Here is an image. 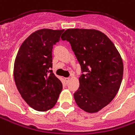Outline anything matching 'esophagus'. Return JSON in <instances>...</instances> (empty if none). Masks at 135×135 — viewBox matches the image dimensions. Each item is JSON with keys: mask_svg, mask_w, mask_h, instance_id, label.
<instances>
[{"mask_svg": "<svg viewBox=\"0 0 135 135\" xmlns=\"http://www.w3.org/2000/svg\"><path fill=\"white\" fill-rule=\"evenodd\" d=\"M64 80H65V82H66V83L67 84L68 83H69V80H70V78H69V77H66V78H64Z\"/></svg>", "mask_w": 135, "mask_h": 135, "instance_id": "esophagus-1", "label": "esophagus"}]
</instances>
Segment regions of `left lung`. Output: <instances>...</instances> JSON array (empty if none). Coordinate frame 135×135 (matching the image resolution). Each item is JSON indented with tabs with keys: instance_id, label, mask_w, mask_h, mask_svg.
I'll return each mask as SVG.
<instances>
[{
	"instance_id": "obj_1",
	"label": "left lung",
	"mask_w": 135,
	"mask_h": 135,
	"mask_svg": "<svg viewBox=\"0 0 135 135\" xmlns=\"http://www.w3.org/2000/svg\"><path fill=\"white\" fill-rule=\"evenodd\" d=\"M61 38L70 43L83 73L74 100L85 112L97 113L119 90L123 73L120 54L106 35L94 29H67Z\"/></svg>"
}]
</instances>
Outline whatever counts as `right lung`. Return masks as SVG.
<instances>
[{"mask_svg": "<svg viewBox=\"0 0 135 135\" xmlns=\"http://www.w3.org/2000/svg\"><path fill=\"white\" fill-rule=\"evenodd\" d=\"M64 31L38 30L25 39L17 55L14 67L15 84L23 99L36 110L52 108L63 88L51 69L52 47L60 41Z\"/></svg>", "mask_w": 135, "mask_h": 135, "instance_id": "add662e5", "label": "right lung"}]
</instances>
